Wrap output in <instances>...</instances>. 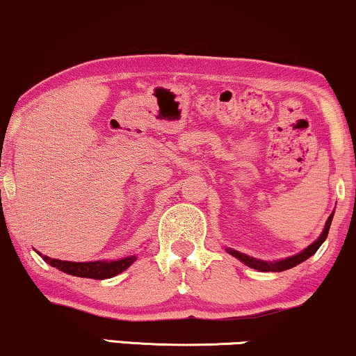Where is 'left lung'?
Instances as JSON below:
<instances>
[{
  "instance_id": "8db88e82",
  "label": "left lung",
  "mask_w": 356,
  "mask_h": 356,
  "mask_svg": "<svg viewBox=\"0 0 356 356\" xmlns=\"http://www.w3.org/2000/svg\"><path fill=\"white\" fill-rule=\"evenodd\" d=\"M335 212V211H334ZM334 212L329 216V219H327V222L324 225V230H322L319 237H317L311 245H307L304 250H301L296 255H291V257H286V258H281V260H275V261H265V260H258V258H253L250 255H247V253H242L238 250H234V248H225V252L230 253V255L237 258L243 263V265L250 266L253 270H258V271H284V270H289L293 268V266L299 265V263L306 261L309 257H312L314 253L319 250V247L322 243L325 242L327 235H329V229H330V224H332V219H334Z\"/></svg>"
}]
</instances>
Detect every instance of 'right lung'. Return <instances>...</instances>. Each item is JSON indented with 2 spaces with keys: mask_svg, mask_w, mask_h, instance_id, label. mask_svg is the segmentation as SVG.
I'll list each match as a JSON object with an SVG mask.
<instances>
[{
  "mask_svg": "<svg viewBox=\"0 0 356 356\" xmlns=\"http://www.w3.org/2000/svg\"><path fill=\"white\" fill-rule=\"evenodd\" d=\"M44 261H47L50 266L57 268L63 273L72 276H80V278H93V280H106L113 278L124 270H127L134 261L137 260L136 255H129L124 258H118V260H96V261H67V260H57V258H50L47 255H42Z\"/></svg>",
  "mask_w": 356,
  "mask_h": 356,
  "instance_id": "obj_1",
  "label": "right lung"
}]
</instances>
